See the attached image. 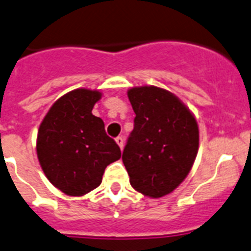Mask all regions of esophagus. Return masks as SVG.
Instances as JSON below:
<instances>
[{
	"label": "esophagus",
	"mask_w": 251,
	"mask_h": 251,
	"mask_svg": "<svg viewBox=\"0 0 251 251\" xmlns=\"http://www.w3.org/2000/svg\"><path fill=\"white\" fill-rule=\"evenodd\" d=\"M115 141H116V144L119 145V147H120L121 150L124 149V137L123 136H118L116 139H115Z\"/></svg>",
	"instance_id": "esophagus-1"
}]
</instances>
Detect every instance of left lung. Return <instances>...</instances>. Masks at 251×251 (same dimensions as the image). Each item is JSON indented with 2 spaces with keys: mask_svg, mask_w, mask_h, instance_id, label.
Returning a JSON list of instances; mask_svg holds the SVG:
<instances>
[{
  "mask_svg": "<svg viewBox=\"0 0 251 251\" xmlns=\"http://www.w3.org/2000/svg\"><path fill=\"white\" fill-rule=\"evenodd\" d=\"M136 114L123 152L133 188L158 198L176 189L196 160L200 131L188 107L165 89L140 86L127 91Z\"/></svg>",
  "mask_w": 251,
  "mask_h": 251,
  "instance_id": "obj_1",
  "label": "left lung"
}]
</instances>
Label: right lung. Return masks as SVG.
<instances>
[{
    "label": "right lung",
    "mask_w": 251,
    "mask_h": 251,
    "mask_svg": "<svg viewBox=\"0 0 251 251\" xmlns=\"http://www.w3.org/2000/svg\"><path fill=\"white\" fill-rule=\"evenodd\" d=\"M101 93L76 89L53 104L42 121L37 156L47 178L68 196H83L100 186L104 171L121 157L120 147L91 114Z\"/></svg>",
    "instance_id": "1"
}]
</instances>
